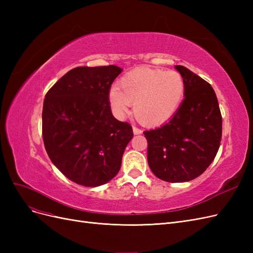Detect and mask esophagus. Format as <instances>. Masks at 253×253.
Here are the masks:
<instances>
[{"mask_svg": "<svg viewBox=\"0 0 253 253\" xmlns=\"http://www.w3.org/2000/svg\"><path fill=\"white\" fill-rule=\"evenodd\" d=\"M133 133L135 134V135H139V134H141L142 133V129H140L139 127H137V126H133Z\"/></svg>", "mask_w": 253, "mask_h": 253, "instance_id": "obj_1", "label": "esophagus"}]
</instances>
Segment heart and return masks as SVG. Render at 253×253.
Instances as JSON below:
<instances>
[{
	"label": "heart",
	"instance_id": "1",
	"mask_svg": "<svg viewBox=\"0 0 253 253\" xmlns=\"http://www.w3.org/2000/svg\"><path fill=\"white\" fill-rule=\"evenodd\" d=\"M185 95V81L175 71L139 67L122 76L118 87L110 89L109 102L115 116L125 119L133 103L140 124L158 126L178 110Z\"/></svg>",
	"mask_w": 253,
	"mask_h": 253
}]
</instances>
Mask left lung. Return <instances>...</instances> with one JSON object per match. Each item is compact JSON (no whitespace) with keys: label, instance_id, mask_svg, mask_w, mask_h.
<instances>
[{"label":"left lung","instance_id":"1","mask_svg":"<svg viewBox=\"0 0 253 253\" xmlns=\"http://www.w3.org/2000/svg\"><path fill=\"white\" fill-rule=\"evenodd\" d=\"M185 81V99L164 126L143 134L148 163L159 179L192 180L215 158L221 140V114L213 87L200 76L176 65Z\"/></svg>","mask_w":253,"mask_h":253}]
</instances>
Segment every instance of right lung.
<instances>
[{"instance_id":"obj_1","label":"right lung","mask_w":253,"mask_h":253,"mask_svg":"<svg viewBox=\"0 0 253 253\" xmlns=\"http://www.w3.org/2000/svg\"><path fill=\"white\" fill-rule=\"evenodd\" d=\"M116 65L80 66L45 95L42 136L47 154L68 179L85 187L104 185L117 175L132 126L115 118L109 102Z\"/></svg>"}]
</instances>
